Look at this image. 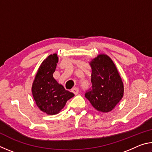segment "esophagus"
<instances>
[{
	"mask_svg": "<svg viewBox=\"0 0 152 152\" xmlns=\"http://www.w3.org/2000/svg\"><path fill=\"white\" fill-rule=\"evenodd\" d=\"M72 92L74 94L76 95V94H78L79 89L78 88H74L72 89Z\"/></svg>",
	"mask_w": 152,
	"mask_h": 152,
	"instance_id": "esophagus-1",
	"label": "esophagus"
}]
</instances>
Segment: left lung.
Returning <instances> with one entry per match:
<instances>
[{
	"label": "left lung",
	"mask_w": 152,
	"mask_h": 152,
	"mask_svg": "<svg viewBox=\"0 0 152 152\" xmlns=\"http://www.w3.org/2000/svg\"><path fill=\"white\" fill-rule=\"evenodd\" d=\"M92 88L85 97L98 111H111L121 100L124 86L116 66L109 56L99 54L90 62Z\"/></svg>",
	"instance_id": "left-lung-1"
}]
</instances>
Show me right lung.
Wrapping results in <instances>:
<instances>
[{
    "label": "right lung",
    "mask_w": 152,
    "mask_h": 152,
    "mask_svg": "<svg viewBox=\"0 0 152 152\" xmlns=\"http://www.w3.org/2000/svg\"><path fill=\"white\" fill-rule=\"evenodd\" d=\"M58 62L56 53L45 59L38 69L31 88L33 99L38 108L50 115L60 113L66 102L74 96L53 78V74Z\"/></svg>",
    "instance_id": "right-lung-1"
}]
</instances>
